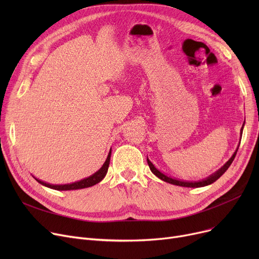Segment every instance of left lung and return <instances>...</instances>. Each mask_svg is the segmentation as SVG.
Listing matches in <instances>:
<instances>
[{
    "instance_id": "8db88e82",
    "label": "left lung",
    "mask_w": 259,
    "mask_h": 259,
    "mask_svg": "<svg viewBox=\"0 0 259 259\" xmlns=\"http://www.w3.org/2000/svg\"><path fill=\"white\" fill-rule=\"evenodd\" d=\"M243 125H244V124H243ZM243 125H242L241 130H240V137H241V134H242ZM237 150H238V148L236 149V151L234 152V154L232 155V157H231L220 170H217L215 173L211 174V175L209 176V178H207L206 180L198 181V182H186V181H181V180L172 179V178H170V176H168V175H166V174H164V173H161L159 170H157V169L154 167V165L152 164V162L148 159V157H147V161H148L149 168H150V170L152 171V173H153L154 175H156L157 178L160 179L161 181H164V182L169 183V184H172V185H175V186L188 187V188H199V187H205V186L211 185V184H213L215 181L219 180V179L221 178V176L228 170V168L231 166V164H232V161L234 160L235 155H236V153H237Z\"/></svg>"
}]
</instances>
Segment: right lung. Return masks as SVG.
I'll return each mask as SVG.
<instances>
[{
	"mask_svg": "<svg viewBox=\"0 0 259 259\" xmlns=\"http://www.w3.org/2000/svg\"><path fill=\"white\" fill-rule=\"evenodd\" d=\"M110 156H111V150H110V152H109V154L107 156V159L104 162V165L102 166V168L99 171H97L94 174L90 175L89 178H87V179H84V180H81L79 182H75V183H72V184L51 185V184H48V183H45V182H42V181L35 179L34 176H33V178L35 179L36 182H38L39 184H42L43 186L48 187L50 189H54V190H60V191H67V190H77V189L88 188V187L97 185L98 183H100L105 178L106 174H107V171H108V168H109V164H110Z\"/></svg>",
	"mask_w": 259,
	"mask_h": 259,
	"instance_id": "obj_1",
	"label": "right lung"
}]
</instances>
